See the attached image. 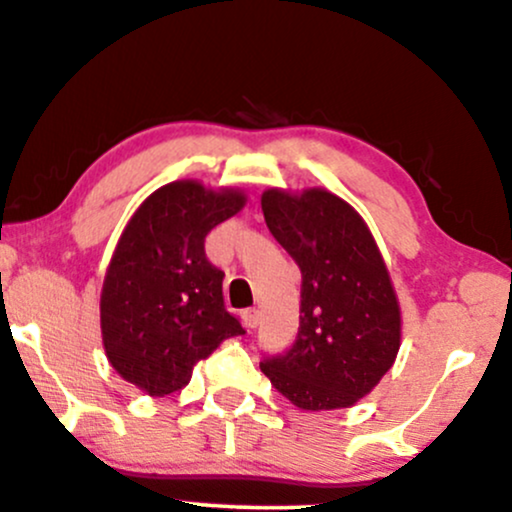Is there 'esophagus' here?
<instances>
[{"instance_id": "esophagus-1", "label": "esophagus", "mask_w": 512, "mask_h": 512, "mask_svg": "<svg viewBox=\"0 0 512 512\" xmlns=\"http://www.w3.org/2000/svg\"><path fill=\"white\" fill-rule=\"evenodd\" d=\"M243 323L245 328H257V323H260V312H257V309H245Z\"/></svg>"}]
</instances>
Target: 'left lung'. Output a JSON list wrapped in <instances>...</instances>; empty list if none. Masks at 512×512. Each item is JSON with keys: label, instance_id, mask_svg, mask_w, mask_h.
I'll list each match as a JSON object with an SVG mask.
<instances>
[{"label": "left lung", "instance_id": "left-lung-1", "mask_svg": "<svg viewBox=\"0 0 512 512\" xmlns=\"http://www.w3.org/2000/svg\"><path fill=\"white\" fill-rule=\"evenodd\" d=\"M271 236L302 274L293 347L260 368L304 411L354 406L383 380L401 345V309L390 271L364 219L326 189H267Z\"/></svg>", "mask_w": 512, "mask_h": 512}]
</instances>
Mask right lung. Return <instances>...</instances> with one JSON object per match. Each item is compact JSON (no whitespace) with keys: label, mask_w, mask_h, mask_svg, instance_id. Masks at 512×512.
<instances>
[{"label":"right lung","mask_w":512,"mask_h":512,"mask_svg":"<svg viewBox=\"0 0 512 512\" xmlns=\"http://www.w3.org/2000/svg\"><path fill=\"white\" fill-rule=\"evenodd\" d=\"M245 200L241 189L172 181L139 205L115 245L101 288V340L115 371L148 397L189 385L200 359L245 333L224 307V271L205 257V236Z\"/></svg>","instance_id":"1"}]
</instances>
